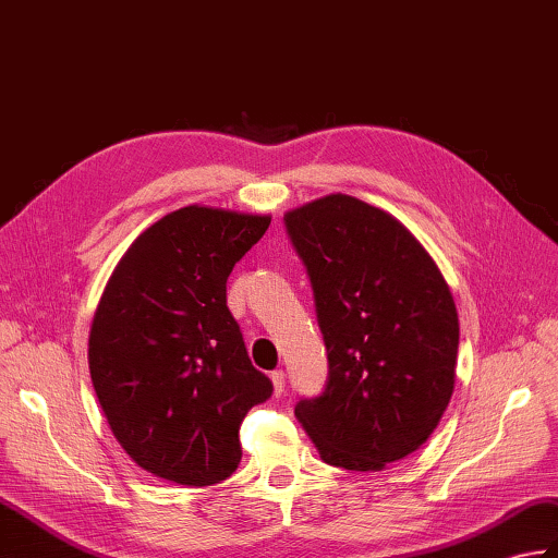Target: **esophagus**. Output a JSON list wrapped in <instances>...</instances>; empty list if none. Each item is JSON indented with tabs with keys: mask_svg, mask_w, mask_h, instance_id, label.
I'll return each mask as SVG.
<instances>
[{
	"mask_svg": "<svg viewBox=\"0 0 558 558\" xmlns=\"http://www.w3.org/2000/svg\"><path fill=\"white\" fill-rule=\"evenodd\" d=\"M284 380H288V375H284V371H274V373H270V383H274L276 397H280L284 392Z\"/></svg>",
	"mask_w": 558,
	"mask_h": 558,
	"instance_id": "1",
	"label": "esophagus"
}]
</instances>
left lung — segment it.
<instances>
[{
  "label": "left lung",
  "mask_w": 558,
  "mask_h": 558,
  "mask_svg": "<svg viewBox=\"0 0 558 558\" xmlns=\"http://www.w3.org/2000/svg\"><path fill=\"white\" fill-rule=\"evenodd\" d=\"M328 349L294 416L320 459L383 471L433 435L454 392L459 316L433 256L378 206L328 194L284 214Z\"/></svg>",
  "instance_id": "obj_1"
}]
</instances>
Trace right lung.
I'll return each mask as SVG.
<instances>
[{
	"label": "right lung",
	"instance_id": "right-lung-1",
	"mask_svg": "<svg viewBox=\"0 0 558 558\" xmlns=\"http://www.w3.org/2000/svg\"><path fill=\"white\" fill-rule=\"evenodd\" d=\"M270 216L183 206L123 254L89 328V375L113 437L140 469L178 485L226 481L240 425L274 392L232 318L226 282Z\"/></svg>",
	"mask_w": 558,
	"mask_h": 558
}]
</instances>
